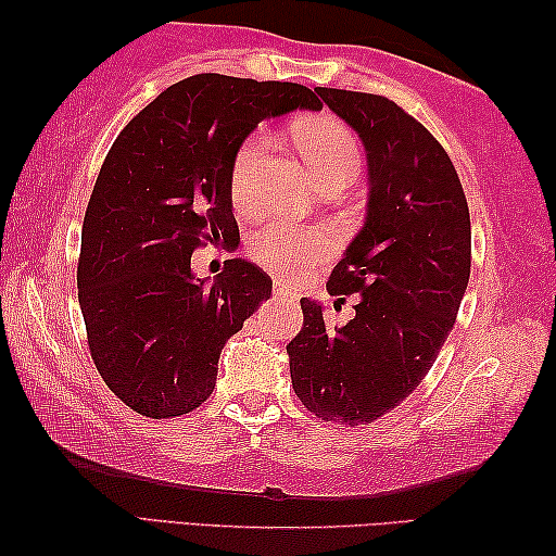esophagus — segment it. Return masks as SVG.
<instances>
[{"mask_svg":"<svg viewBox=\"0 0 556 556\" xmlns=\"http://www.w3.org/2000/svg\"><path fill=\"white\" fill-rule=\"evenodd\" d=\"M273 295H276L278 300H298V293L293 286H288L283 278H276L273 280Z\"/></svg>","mask_w":556,"mask_h":556,"instance_id":"1","label":"esophagus"}]
</instances>
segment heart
Wrapping results in <instances>:
<instances>
[{
    "mask_svg": "<svg viewBox=\"0 0 556 556\" xmlns=\"http://www.w3.org/2000/svg\"><path fill=\"white\" fill-rule=\"evenodd\" d=\"M295 144L317 185H350L359 172V144L348 125L330 115L307 117L295 127ZM268 152V135L253 132L236 152L231 165V199L239 208H251L258 197L263 160ZM332 249V236L320 226H298L288 222L266 224L251 236V258L270 270L303 273Z\"/></svg>",
    "mask_w": 556,
    "mask_h": 556,
    "instance_id": "obj_1",
    "label": "heart"
}]
</instances>
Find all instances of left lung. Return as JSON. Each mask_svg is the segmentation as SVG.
<instances>
[{"label": "left lung", "mask_w": 556, "mask_h": 556, "mask_svg": "<svg viewBox=\"0 0 556 556\" xmlns=\"http://www.w3.org/2000/svg\"><path fill=\"white\" fill-rule=\"evenodd\" d=\"M367 152V214L327 290L359 293L348 325H325L300 300L303 330L288 344L300 402L323 421L369 424L433 367L470 278V214L439 140L394 100L315 88Z\"/></svg>", "instance_id": "8db88e82"}]
</instances>
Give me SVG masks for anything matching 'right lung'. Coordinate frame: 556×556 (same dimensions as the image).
I'll list each match as a JSON object with an SVG mask.
<instances>
[{
    "label": "right lung",
    "instance_id": "obj_1",
    "mask_svg": "<svg viewBox=\"0 0 556 556\" xmlns=\"http://www.w3.org/2000/svg\"><path fill=\"white\" fill-rule=\"evenodd\" d=\"M320 108L305 86L199 73L117 135L84 218L78 305L100 377L132 412L181 416L214 391L224 344L273 280L231 258L206 286L192 253L239 233L231 165L258 123Z\"/></svg>",
    "mask_w": 556,
    "mask_h": 556
}]
</instances>
